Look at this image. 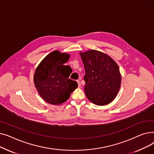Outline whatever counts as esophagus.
Segmentation results:
<instances>
[{"instance_id":"esophagus-1","label":"esophagus","mask_w":154,"mask_h":154,"mask_svg":"<svg viewBox=\"0 0 154 154\" xmlns=\"http://www.w3.org/2000/svg\"><path fill=\"white\" fill-rule=\"evenodd\" d=\"M77 83H78V85H79V87H80V86H81V85H80V81H79V80H77Z\"/></svg>"}]
</instances>
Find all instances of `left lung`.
<instances>
[{
	"instance_id": "left-lung-1",
	"label": "left lung",
	"mask_w": 154,
	"mask_h": 154,
	"mask_svg": "<svg viewBox=\"0 0 154 154\" xmlns=\"http://www.w3.org/2000/svg\"><path fill=\"white\" fill-rule=\"evenodd\" d=\"M84 65L87 99L97 106L112 102L120 88L121 74L117 63L109 55L96 50L79 53Z\"/></svg>"
}]
</instances>
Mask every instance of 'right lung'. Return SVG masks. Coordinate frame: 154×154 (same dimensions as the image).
<instances>
[{"label":"right lung","mask_w":154,"mask_h":154,"mask_svg":"<svg viewBox=\"0 0 154 154\" xmlns=\"http://www.w3.org/2000/svg\"><path fill=\"white\" fill-rule=\"evenodd\" d=\"M70 54L54 51L40 62L35 69L34 82L41 98L46 102L59 106L66 102L78 84L69 77L72 69L65 66Z\"/></svg>","instance_id":"1"}]
</instances>
